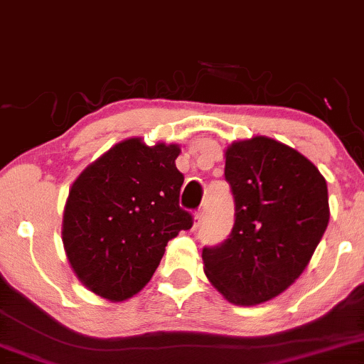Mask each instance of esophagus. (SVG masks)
<instances>
[{"label":"esophagus","mask_w":364,"mask_h":364,"mask_svg":"<svg viewBox=\"0 0 364 364\" xmlns=\"http://www.w3.org/2000/svg\"><path fill=\"white\" fill-rule=\"evenodd\" d=\"M203 217H205L203 210H198V212L195 213V224H193L195 229H198V227L201 225V222H203Z\"/></svg>","instance_id":"1"}]
</instances>
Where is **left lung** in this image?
Returning <instances> with one entry per match:
<instances>
[{"label":"left lung","instance_id":"1","mask_svg":"<svg viewBox=\"0 0 364 364\" xmlns=\"http://www.w3.org/2000/svg\"><path fill=\"white\" fill-rule=\"evenodd\" d=\"M225 179L234 227L201 257L224 299L249 307L278 296L307 268L329 224L327 183L299 151L262 135L227 147Z\"/></svg>","mask_w":364,"mask_h":364}]
</instances>
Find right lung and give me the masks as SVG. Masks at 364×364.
I'll use <instances>...</instances> for the list:
<instances>
[{
    "label": "right lung",
    "mask_w": 364,
    "mask_h": 364,
    "mask_svg": "<svg viewBox=\"0 0 364 364\" xmlns=\"http://www.w3.org/2000/svg\"><path fill=\"white\" fill-rule=\"evenodd\" d=\"M179 152L178 144L122 140L73 183L63 242L76 277L96 295L122 301L139 293L169 240L193 225L179 207Z\"/></svg>",
    "instance_id": "obj_1"
}]
</instances>
